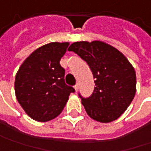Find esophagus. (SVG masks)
<instances>
[{
    "label": "esophagus",
    "instance_id": "esophagus-1",
    "mask_svg": "<svg viewBox=\"0 0 151 151\" xmlns=\"http://www.w3.org/2000/svg\"><path fill=\"white\" fill-rule=\"evenodd\" d=\"M74 88H75V91H76V92L78 91V88H79V86H78V84H76V85H75V87H74Z\"/></svg>",
    "mask_w": 151,
    "mask_h": 151
}]
</instances>
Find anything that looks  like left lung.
I'll list each match as a JSON object with an SVG mask.
<instances>
[{
  "label": "left lung",
  "instance_id": "obj_1",
  "mask_svg": "<svg viewBox=\"0 0 151 151\" xmlns=\"http://www.w3.org/2000/svg\"><path fill=\"white\" fill-rule=\"evenodd\" d=\"M87 62L95 82L89 98H81L88 115L95 121L118 119L132 103L137 91L136 72L118 49L100 40L75 42L68 49Z\"/></svg>",
  "mask_w": 151,
  "mask_h": 151
}]
</instances>
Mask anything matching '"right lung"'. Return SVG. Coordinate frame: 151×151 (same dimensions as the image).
Returning <instances> with one entry per match:
<instances>
[{"label": "right lung", "mask_w": 151, "mask_h": 151, "mask_svg": "<svg viewBox=\"0 0 151 151\" xmlns=\"http://www.w3.org/2000/svg\"><path fill=\"white\" fill-rule=\"evenodd\" d=\"M69 42H51L35 50L20 65L15 76L17 101L27 115L38 122L57 118L63 110L72 87L64 82L60 60Z\"/></svg>", "instance_id": "obj_1"}]
</instances>
